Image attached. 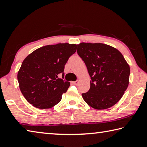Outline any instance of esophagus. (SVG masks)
Masks as SVG:
<instances>
[{
  "mask_svg": "<svg viewBox=\"0 0 147 147\" xmlns=\"http://www.w3.org/2000/svg\"><path fill=\"white\" fill-rule=\"evenodd\" d=\"M79 81H78V80L72 82V83H73L74 84H75V85H78V84H79Z\"/></svg>",
  "mask_w": 147,
  "mask_h": 147,
  "instance_id": "1",
  "label": "esophagus"
}]
</instances>
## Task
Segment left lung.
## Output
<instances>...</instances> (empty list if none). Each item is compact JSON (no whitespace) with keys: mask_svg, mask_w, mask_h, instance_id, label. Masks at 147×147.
I'll use <instances>...</instances> for the list:
<instances>
[{"mask_svg":"<svg viewBox=\"0 0 147 147\" xmlns=\"http://www.w3.org/2000/svg\"><path fill=\"white\" fill-rule=\"evenodd\" d=\"M88 69L90 88L82 96L97 110L112 107L119 101L128 86L130 67L119 51L102 43H84L77 50Z\"/></svg>","mask_w":147,"mask_h":147,"instance_id":"8db88e82","label":"left lung"}]
</instances>
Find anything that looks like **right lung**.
<instances>
[{
  "label": "right lung",
  "mask_w": 147,
  "mask_h": 147,
  "mask_svg": "<svg viewBox=\"0 0 147 147\" xmlns=\"http://www.w3.org/2000/svg\"><path fill=\"white\" fill-rule=\"evenodd\" d=\"M76 45L59 43L43 46L23 61L18 71L20 91L30 104L47 109L59 103L70 83L64 79V65L76 53ZM62 74V79L58 78Z\"/></svg>",
  "instance_id": "1"
}]
</instances>
